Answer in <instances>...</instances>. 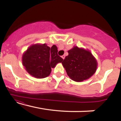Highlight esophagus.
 <instances>
[{
	"instance_id": "esophagus-1",
	"label": "esophagus",
	"mask_w": 121,
	"mask_h": 121,
	"mask_svg": "<svg viewBox=\"0 0 121 121\" xmlns=\"http://www.w3.org/2000/svg\"><path fill=\"white\" fill-rule=\"evenodd\" d=\"M65 55H62V56H61V57L62 58V59H65Z\"/></svg>"
}]
</instances>
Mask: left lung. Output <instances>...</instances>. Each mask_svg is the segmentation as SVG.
Segmentation results:
<instances>
[{"instance_id": "left-lung-1", "label": "left lung", "mask_w": 121, "mask_h": 121, "mask_svg": "<svg viewBox=\"0 0 121 121\" xmlns=\"http://www.w3.org/2000/svg\"><path fill=\"white\" fill-rule=\"evenodd\" d=\"M62 64L68 76L76 82L91 78L97 68V61L90 51L74 46L68 51Z\"/></svg>"}]
</instances>
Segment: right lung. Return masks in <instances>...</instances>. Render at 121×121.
<instances>
[{"label":"right lung","mask_w":121,"mask_h":121,"mask_svg":"<svg viewBox=\"0 0 121 121\" xmlns=\"http://www.w3.org/2000/svg\"><path fill=\"white\" fill-rule=\"evenodd\" d=\"M55 45L50 48L46 44L30 45L22 56V63L30 76L36 78L48 77L52 69L63 60L57 55Z\"/></svg>","instance_id":"obj_1"}]
</instances>
